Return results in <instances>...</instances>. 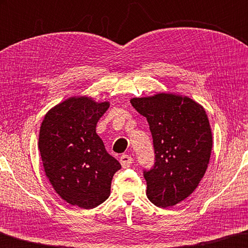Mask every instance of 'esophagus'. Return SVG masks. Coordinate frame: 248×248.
I'll list each match as a JSON object with an SVG mask.
<instances>
[{
  "instance_id": "esophagus-1",
  "label": "esophagus",
  "mask_w": 248,
  "mask_h": 248,
  "mask_svg": "<svg viewBox=\"0 0 248 248\" xmlns=\"http://www.w3.org/2000/svg\"><path fill=\"white\" fill-rule=\"evenodd\" d=\"M120 162L123 168H128L131 167V165L133 164V158L128 155H122L120 158Z\"/></svg>"
}]
</instances>
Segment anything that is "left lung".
Listing matches in <instances>:
<instances>
[{
  "mask_svg": "<svg viewBox=\"0 0 248 248\" xmlns=\"http://www.w3.org/2000/svg\"><path fill=\"white\" fill-rule=\"evenodd\" d=\"M131 103L147 119L153 136L155 164L144 170L147 198L159 208L188 198L203 178L212 151L208 115L186 96L159 93L133 97Z\"/></svg>",
  "mask_w": 248,
  "mask_h": 248,
  "instance_id": "obj_1",
  "label": "left lung"
}]
</instances>
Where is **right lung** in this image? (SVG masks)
<instances>
[{
    "mask_svg": "<svg viewBox=\"0 0 248 248\" xmlns=\"http://www.w3.org/2000/svg\"><path fill=\"white\" fill-rule=\"evenodd\" d=\"M109 107L91 97H70L48 111L38 148L52 188L71 205L93 209L107 200L120 162L105 151L95 132Z\"/></svg>",
    "mask_w": 248,
    "mask_h": 248,
    "instance_id": "add662e5",
    "label": "right lung"
}]
</instances>
